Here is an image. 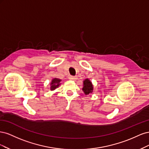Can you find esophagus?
Returning <instances> with one entry per match:
<instances>
[{"instance_id":"obj_1","label":"esophagus","mask_w":149,"mask_h":149,"mask_svg":"<svg viewBox=\"0 0 149 149\" xmlns=\"http://www.w3.org/2000/svg\"><path fill=\"white\" fill-rule=\"evenodd\" d=\"M70 79L71 80H76V79H77V78H76V76H70Z\"/></svg>"}]
</instances>
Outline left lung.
<instances>
[{
	"label": "left lung",
	"instance_id": "1",
	"mask_svg": "<svg viewBox=\"0 0 149 149\" xmlns=\"http://www.w3.org/2000/svg\"><path fill=\"white\" fill-rule=\"evenodd\" d=\"M83 91H84L85 94H89L93 92V86L91 82L88 79H85L83 83Z\"/></svg>",
	"mask_w": 149,
	"mask_h": 149
}]
</instances>
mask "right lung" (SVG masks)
<instances>
[{"mask_svg": "<svg viewBox=\"0 0 149 149\" xmlns=\"http://www.w3.org/2000/svg\"><path fill=\"white\" fill-rule=\"evenodd\" d=\"M61 80H60V79H58V78H55L52 79V83H51V88H50V89L51 90H54L56 88H58V86H60V81Z\"/></svg>", "mask_w": 149, "mask_h": 149, "instance_id": "obj_1", "label": "right lung"}]
</instances>
